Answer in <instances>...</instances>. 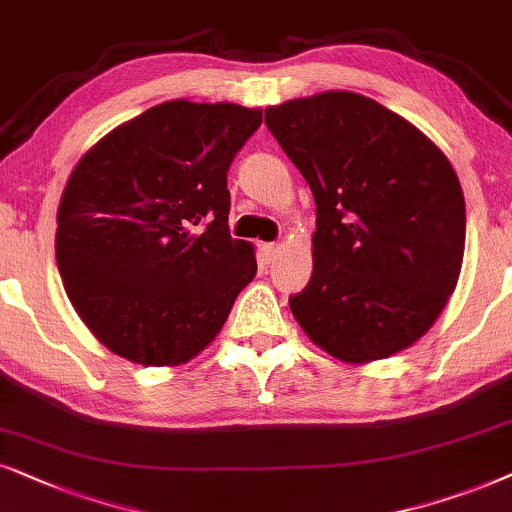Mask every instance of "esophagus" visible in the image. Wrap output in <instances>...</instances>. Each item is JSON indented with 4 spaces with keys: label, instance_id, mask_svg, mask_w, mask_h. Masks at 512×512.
Instances as JSON below:
<instances>
[{
    "label": "esophagus",
    "instance_id": "esophagus-1",
    "mask_svg": "<svg viewBox=\"0 0 512 512\" xmlns=\"http://www.w3.org/2000/svg\"><path fill=\"white\" fill-rule=\"evenodd\" d=\"M260 255L264 264H271L278 255V243H260Z\"/></svg>",
    "mask_w": 512,
    "mask_h": 512
}]
</instances>
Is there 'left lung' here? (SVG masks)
Returning a JSON list of instances; mask_svg holds the SVG:
<instances>
[{
    "label": "left lung",
    "mask_w": 512,
    "mask_h": 512,
    "mask_svg": "<svg viewBox=\"0 0 512 512\" xmlns=\"http://www.w3.org/2000/svg\"><path fill=\"white\" fill-rule=\"evenodd\" d=\"M264 124L316 201L313 274L290 297L311 342L346 363L417 342L459 281L466 203L452 163L365 95L269 107Z\"/></svg>",
    "instance_id": "left-lung-1"
}]
</instances>
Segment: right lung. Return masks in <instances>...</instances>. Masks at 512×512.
<instances>
[{"label":"right lung","instance_id":"obj_1","mask_svg":"<svg viewBox=\"0 0 512 512\" xmlns=\"http://www.w3.org/2000/svg\"><path fill=\"white\" fill-rule=\"evenodd\" d=\"M262 109L173 100L114 128L72 170L56 260L88 330L121 358L180 365L257 274L229 234L227 170Z\"/></svg>","mask_w":512,"mask_h":512}]
</instances>
